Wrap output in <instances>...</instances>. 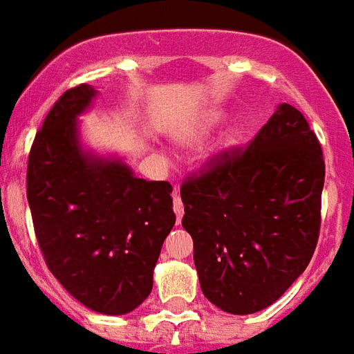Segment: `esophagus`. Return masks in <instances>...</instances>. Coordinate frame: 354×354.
<instances>
[{"label":"esophagus","mask_w":354,"mask_h":354,"mask_svg":"<svg viewBox=\"0 0 354 354\" xmlns=\"http://www.w3.org/2000/svg\"><path fill=\"white\" fill-rule=\"evenodd\" d=\"M172 209H174V214H176V219L180 221V219L183 218V203L182 200H180V196H174V200H172Z\"/></svg>","instance_id":"obj_1"}]
</instances>
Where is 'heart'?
<instances>
[{
  "instance_id": "heart-1",
  "label": "heart",
  "mask_w": 354,
  "mask_h": 354,
  "mask_svg": "<svg viewBox=\"0 0 354 354\" xmlns=\"http://www.w3.org/2000/svg\"><path fill=\"white\" fill-rule=\"evenodd\" d=\"M219 122H221V113L219 111H212L209 115H205L200 122H196L194 126L185 127L182 131L176 133V142L178 144L185 145V147H192V145H198L210 135L214 127L218 126ZM241 142V129L239 127H232V129H228L225 135L221 136V140H219V149L221 151H230L234 149L237 144Z\"/></svg>"
}]
</instances>
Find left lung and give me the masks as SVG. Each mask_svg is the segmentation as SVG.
Returning a JSON list of instances; mask_svg holds the SVG:
<instances>
[{"label":"left lung","mask_w":354,"mask_h":354,"mask_svg":"<svg viewBox=\"0 0 354 354\" xmlns=\"http://www.w3.org/2000/svg\"><path fill=\"white\" fill-rule=\"evenodd\" d=\"M326 165L299 109L281 104L245 149L214 156L182 183L203 295L219 310L268 308L313 257Z\"/></svg>","instance_id":"8db88e82"}]
</instances>
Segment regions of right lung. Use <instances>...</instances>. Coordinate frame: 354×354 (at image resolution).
<instances>
[{"instance_id":"obj_1","label":"right lung","mask_w":354,"mask_h":354,"mask_svg":"<svg viewBox=\"0 0 354 354\" xmlns=\"http://www.w3.org/2000/svg\"><path fill=\"white\" fill-rule=\"evenodd\" d=\"M95 95L79 84L53 104L28 154L26 198L53 277L86 308L124 315L149 297L176 216L171 183L145 182L122 160L82 149L77 117Z\"/></svg>"}]
</instances>
